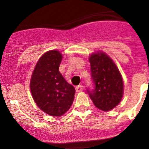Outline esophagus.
Returning <instances> with one entry per match:
<instances>
[{
  "instance_id": "34e87169",
  "label": "esophagus",
  "mask_w": 149,
  "mask_h": 149,
  "mask_svg": "<svg viewBox=\"0 0 149 149\" xmlns=\"http://www.w3.org/2000/svg\"><path fill=\"white\" fill-rule=\"evenodd\" d=\"M75 89L77 93H78V92H81V91H83V89H84V86H83V85H78V86H76Z\"/></svg>"
}]
</instances>
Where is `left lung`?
Returning a JSON list of instances; mask_svg holds the SVG:
<instances>
[{
  "instance_id": "8db88e82",
  "label": "left lung",
  "mask_w": 149,
  "mask_h": 149,
  "mask_svg": "<svg viewBox=\"0 0 149 149\" xmlns=\"http://www.w3.org/2000/svg\"><path fill=\"white\" fill-rule=\"evenodd\" d=\"M95 89H87L95 106L103 111H110L120 103L123 96L122 74L110 56L102 51L89 58Z\"/></svg>"
}]
</instances>
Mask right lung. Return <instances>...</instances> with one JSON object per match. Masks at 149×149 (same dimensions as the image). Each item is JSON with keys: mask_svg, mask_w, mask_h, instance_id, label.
Here are the masks:
<instances>
[{"mask_svg": "<svg viewBox=\"0 0 149 149\" xmlns=\"http://www.w3.org/2000/svg\"><path fill=\"white\" fill-rule=\"evenodd\" d=\"M63 56L59 51H47L38 60L30 79L35 103L45 113L61 116L72 106L75 89L59 71Z\"/></svg>", "mask_w": 149, "mask_h": 149, "instance_id": "right-lung-1", "label": "right lung"}]
</instances>
